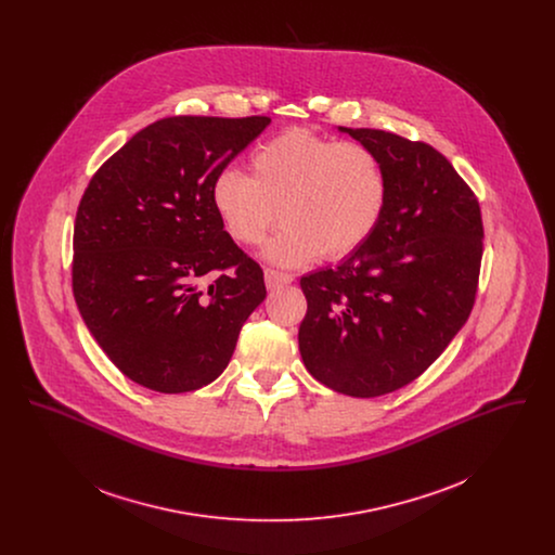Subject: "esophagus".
Returning a JSON list of instances; mask_svg holds the SVG:
<instances>
[{
  "instance_id": "esophagus-1",
  "label": "esophagus",
  "mask_w": 555,
  "mask_h": 555,
  "mask_svg": "<svg viewBox=\"0 0 555 555\" xmlns=\"http://www.w3.org/2000/svg\"><path fill=\"white\" fill-rule=\"evenodd\" d=\"M266 287L268 289H276V287H285L293 283V274L289 272H281L274 268H266L264 270Z\"/></svg>"
}]
</instances>
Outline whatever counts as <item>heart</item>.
I'll return each mask as SVG.
<instances>
[{
  "instance_id": "obj_1",
  "label": "heart",
  "mask_w": 555,
  "mask_h": 555,
  "mask_svg": "<svg viewBox=\"0 0 555 555\" xmlns=\"http://www.w3.org/2000/svg\"><path fill=\"white\" fill-rule=\"evenodd\" d=\"M249 166L251 177L235 168L216 175L211 206L238 245L262 243L281 218L287 227L264 251L276 264H306L320 256L339 260L358 251L387 208L385 166L358 141L289 129L262 143Z\"/></svg>"
}]
</instances>
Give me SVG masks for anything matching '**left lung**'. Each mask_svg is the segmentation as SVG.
Returning <instances> with one entry per match:
<instances>
[{
	"instance_id": "1",
	"label": "left lung",
	"mask_w": 555,
	"mask_h": 555,
	"mask_svg": "<svg viewBox=\"0 0 555 555\" xmlns=\"http://www.w3.org/2000/svg\"><path fill=\"white\" fill-rule=\"evenodd\" d=\"M341 131L378 154L389 197L358 251L301 276L299 351L328 389L378 397L418 378L466 324L485 233L475 191L435 147L378 129Z\"/></svg>"
}]
</instances>
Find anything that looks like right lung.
I'll list each match as a JSON object with an SVG mask.
<instances>
[{
    "instance_id": "right-lung-1",
    "label": "right lung",
    "mask_w": 555,
    "mask_h": 555,
    "mask_svg": "<svg viewBox=\"0 0 555 555\" xmlns=\"http://www.w3.org/2000/svg\"><path fill=\"white\" fill-rule=\"evenodd\" d=\"M268 125V116L162 118L85 189L73 293L89 333L137 385L159 393L210 385L264 301V272L224 231L210 191Z\"/></svg>"
}]
</instances>
